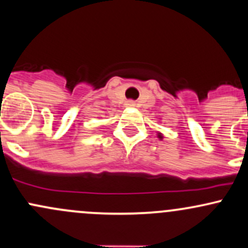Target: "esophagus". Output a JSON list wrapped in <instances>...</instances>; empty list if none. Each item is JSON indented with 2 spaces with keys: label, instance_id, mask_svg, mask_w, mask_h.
I'll return each instance as SVG.
<instances>
[{
  "label": "esophagus",
  "instance_id": "34e87169",
  "mask_svg": "<svg viewBox=\"0 0 248 248\" xmlns=\"http://www.w3.org/2000/svg\"><path fill=\"white\" fill-rule=\"evenodd\" d=\"M137 106V103L134 102V101H127L126 102V107H128V108H133V107H135Z\"/></svg>",
  "mask_w": 248,
  "mask_h": 248
}]
</instances>
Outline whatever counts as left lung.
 Masks as SVG:
<instances>
[{
	"mask_svg": "<svg viewBox=\"0 0 248 248\" xmlns=\"http://www.w3.org/2000/svg\"><path fill=\"white\" fill-rule=\"evenodd\" d=\"M159 134H160V133H159ZM158 137H159V138H161V135H158Z\"/></svg>",
	"mask_w": 248,
	"mask_h": 248,
	"instance_id": "8db88e82",
	"label": "left lung"
}]
</instances>
